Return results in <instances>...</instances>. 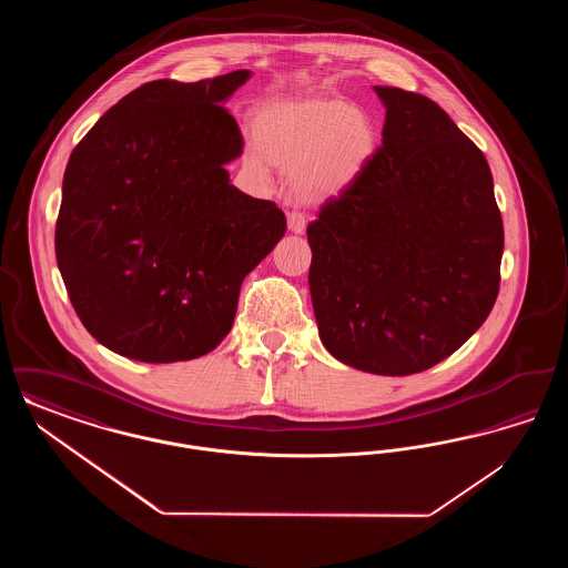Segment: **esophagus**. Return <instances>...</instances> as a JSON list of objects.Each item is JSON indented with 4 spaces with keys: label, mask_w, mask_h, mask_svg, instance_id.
Here are the masks:
<instances>
[{
    "label": "esophagus",
    "mask_w": 568,
    "mask_h": 568,
    "mask_svg": "<svg viewBox=\"0 0 568 568\" xmlns=\"http://www.w3.org/2000/svg\"><path fill=\"white\" fill-rule=\"evenodd\" d=\"M287 230L292 232V234H304V230H306V219L302 213H290L287 215Z\"/></svg>",
    "instance_id": "obj_1"
}]
</instances>
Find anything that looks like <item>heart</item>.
<instances>
[{"label":"heart","instance_id":"heart-1","mask_svg":"<svg viewBox=\"0 0 568 568\" xmlns=\"http://www.w3.org/2000/svg\"><path fill=\"white\" fill-rule=\"evenodd\" d=\"M248 168L266 176L271 165L290 172L302 202L324 204L362 179L378 149L375 121L347 100L268 98L251 110Z\"/></svg>","mask_w":568,"mask_h":568}]
</instances>
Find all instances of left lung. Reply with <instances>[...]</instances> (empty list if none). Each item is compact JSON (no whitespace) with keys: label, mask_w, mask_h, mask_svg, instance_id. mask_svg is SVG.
I'll list each match as a JSON object with an SVG mask.
<instances>
[{"label":"left lung","mask_w":568,"mask_h":568,"mask_svg":"<svg viewBox=\"0 0 568 568\" xmlns=\"http://www.w3.org/2000/svg\"><path fill=\"white\" fill-rule=\"evenodd\" d=\"M383 142L308 227V287L325 349L383 377L443 362L486 322L503 219L484 153L426 95L375 87Z\"/></svg>","instance_id":"8db88e82"}]
</instances>
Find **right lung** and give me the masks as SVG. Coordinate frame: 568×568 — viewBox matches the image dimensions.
<instances>
[{
	"mask_svg": "<svg viewBox=\"0 0 568 568\" xmlns=\"http://www.w3.org/2000/svg\"><path fill=\"white\" fill-rule=\"evenodd\" d=\"M251 79L146 82L89 130L63 174L57 266L87 332L170 364L232 329L244 276L285 234L274 202L230 183L243 135L225 110Z\"/></svg>",
	"mask_w": 568,
	"mask_h": 568,
	"instance_id": "add662e5",
	"label": "right lung"
}]
</instances>
